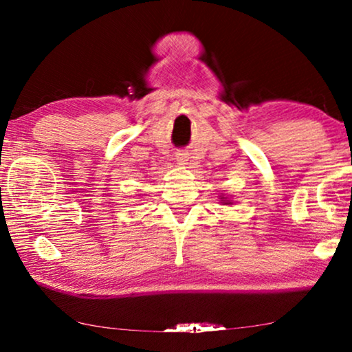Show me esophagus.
I'll return each instance as SVG.
<instances>
[{"label": "esophagus", "instance_id": "1", "mask_svg": "<svg viewBox=\"0 0 352 352\" xmlns=\"http://www.w3.org/2000/svg\"><path fill=\"white\" fill-rule=\"evenodd\" d=\"M176 160H177V162H181V163H184V162H187V157H186V153H177Z\"/></svg>", "mask_w": 352, "mask_h": 352}]
</instances>
